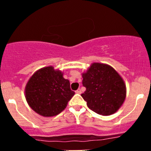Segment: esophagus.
<instances>
[{"label":"esophagus","instance_id":"esophagus-1","mask_svg":"<svg viewBox=\"0 0 151 151\" xmlns=\"http://www.w3.org/2000/svg\"><path fill=\"white\" fill-rule=\"evenodd\" d=\"M75 92H76V93L80 94L82 93V91H81V90H80V89H78V90H77V91H76Z\"/></svg>","mask_w":151,"mask_h":151}]
</instances>
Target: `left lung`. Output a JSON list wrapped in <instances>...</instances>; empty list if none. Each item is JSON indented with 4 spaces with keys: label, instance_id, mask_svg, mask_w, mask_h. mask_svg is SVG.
Instances as JSON below:
<instances>
[{
    "label": "left lung",
    "instance_id": "1",
    "mask_svg": "<svg viewBox=\"0 0 151 151\" xmlns=\"http://www.w3.org/2000/svg\"><path fill=\"white\" fill-rule=\"evenodd\" d=\"M83 78L86 91L81 96L90 109L102 115L118 111L126 98V85L112 67L94 63Z\"/></svg>",
    "mask_w": 151,
    "mask_h": 151
}]
</instances>
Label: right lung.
Instances as JSON below:
<instances>
[{"instance_id":"obj_1","label":"right lung","mask_w":151,"mask_h":151,"mask_svg":"<svg viewBox=\"0 0 151 151\" xmlns=\"http://www.w3.org/2000/svg\"><path fill=\"white\" fill-rule=\"evenodd\" d=\"M74 95L70 83L52 66L41 68L30 77L25 88V98L30 107L39 115L51 117L66 107Z\"/></svg>"}]
</instances>
